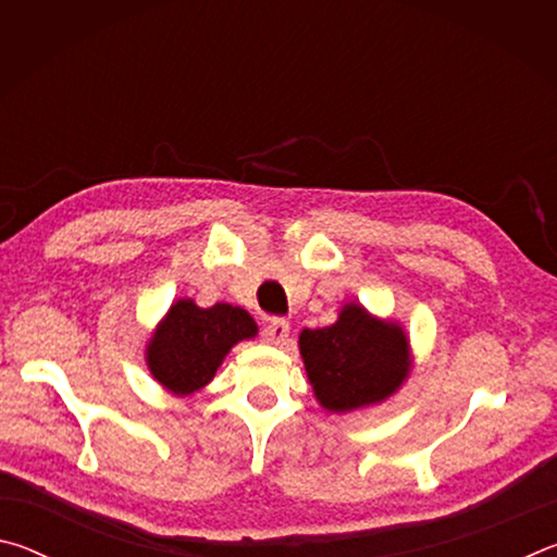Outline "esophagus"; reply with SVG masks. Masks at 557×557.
I'll list each match as a JSON object with an SVG mask.
<instances>
[{
    "mask_svg": "<svg viewBox=\"0 0 557 557\" xmlns=\"http://www.w3.org/2000/svg\"><path fill=\"white\" fill-rule=\"evenodd\" d=\"M287 336H289V324L285 319H270L265 329H262V342L270 346H285Z\"/></svg>",
    "mask_w": 557,
    "mask_h": 557,
    "instance_id": "obj_1",
    "label": "esophagus"
}]
</instances>
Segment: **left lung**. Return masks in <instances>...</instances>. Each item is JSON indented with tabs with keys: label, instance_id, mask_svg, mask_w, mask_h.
<instances>
[{
	"label": "left lung",
	"instance_id": "1",
	"mask_svg": "<svg viewBox=\"0 0 557 557\" xmlns=\"http://www.w3.org/2000/svg\"><path fill=\"white\" fill-rule=\"evenodd\" d=\"M297 344L317 403L336 414L388 400L414 363L405 326L371 314L361 301L342 305L332 326L301 329Z\"/></svg>",
	"mask_w": 557,
	"mask_h": 557
}]
</instances>
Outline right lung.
I'll return each instance as SVG.
<instances>
[{
	"label": "right lung",
	"instance_id": "right-lung-1",
	"mask_svg": "<svg viewBox=\"0 0 557 557\" xmlns=\"http://www.w3.org/2000/svg\"><path fill=\"white\" fill-rule=\"evenodd\" d=\"M256 336V319L243 307L228 301L199 307L184 297L166 309L147 338L145 361L166 393L184 398L213 381L235 344Z\"/></svg>",
	"mask_w": 557,
	"mask_h": 557
}]
</instances>
